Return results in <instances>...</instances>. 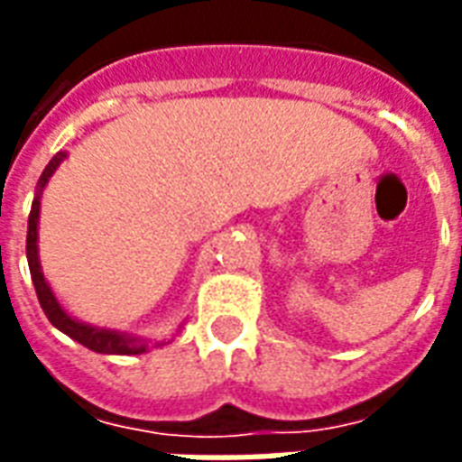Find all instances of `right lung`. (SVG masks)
<instances>
[{"label": "right lung", "mask_w": 462, "mask_h": 462, "mask_svg": "<svg viewBox=\"0 0 462 462\" xmlns=\"http://www.w3.org/2000/svg\"><path fill=\"white\" fill-rule=\"evenodd\" d=\"M66 159V152H58L53 159L49 162V166L43 169L39 179V190H36V198L31 203L29 213V232H26V259H29V272L31 282H33V289H36V296H39V303L46 318L51 323L66 333L68 337H73L75 343L85 345L92 353L102 355H142L149 350V343L146 340H139V337L126 336V333H117V330H107V328L88 326V323H80L75 320L73 316H68L63 306L58 303V299L51 291L49 282L43 279V272H41L39 262V208H41V190L46 188L49 179L56 173V169L60 166V162Z\"/></svg>", "instance_id": "obj_1"}]
</instances>
